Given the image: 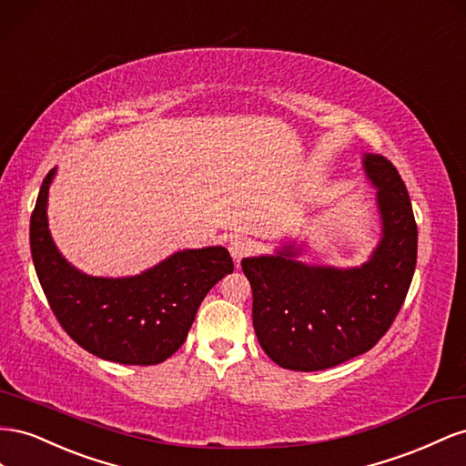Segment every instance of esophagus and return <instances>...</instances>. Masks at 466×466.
I'll return each instance as SVG.
<instances>
[{"mask_svg": "<svg viewBox=\"0 0 466 466\" xmlns=\"http://www.w3.org/2000/svg\"><path fill=\"white\" fill-rule=\"evenodd\" d=\"M228 249H230L234 261H242L249 254V251L254 249V246H251L248 238H232Z\"/></svg>", "mask_w": 466, "mask_h": 466, "instance_id": "obj_1", "label": "esophagus"}]
</instances>
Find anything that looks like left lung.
I'll list each match as a JSON object with an SVG mask.
<instances>
[{
  "label": "left lung",
  "instance_id": "8db88e82",
  "mask_svg": "<svg viewBox=\"0 0 466 466\" xmlns=\"http://www.w3.org/2000/svg\"><path fill=\"white\" fill-rule=\"evenodd\" d=\"M375 189L379 242L351 268L302 261L309 242L287 238L273 254L242 259L263 351L290 370H324L369 351L400 310L416 269L418 226L406 185L387 157L363 152Z\"/></svg>",
  "mask_w": 466,
  "mask_h": 466
}]
</instances>
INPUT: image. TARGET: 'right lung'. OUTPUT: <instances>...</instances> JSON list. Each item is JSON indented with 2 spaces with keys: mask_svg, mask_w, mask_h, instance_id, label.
Segmentation results:
<instances>
[{
  "mask_svg": "<svg viewBox=\"0 0 466 466\" xmlns=\"http://www.w3.org/2000/svg\"><path fill=\"white\" fill-rule=\"evenodd\" d=\"M56 171H48L31 215V256L52 312L77 345L105 361H166L187 338L207 292L232 273L228 249H179L127 277L87 275L62 256L48 228V191Z\"/></svg>",
  "mask_w": 466,
  "mask_h": 466,
  "instance_id": "add662e5",
  "label": "right lung"
}]
</instances>
